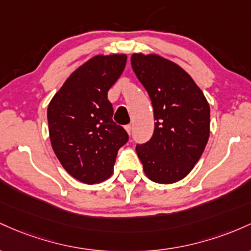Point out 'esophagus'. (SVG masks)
<instances>
[{"mask_svg": "<svg viewBox=\"0 0 251 251\" xmlns=\"http://www.w3.org/2000/svg\"><path fill=\"white\" fill-rule=\"evenodd\" d=\"M126 133H128V135H130L131 134V126L130 125L126 126Z\"/></svg>", "mask_w": 251, "mask_h": 251, "instance_id": "esophagus-1", "label": "esophagus"}]
</instances>
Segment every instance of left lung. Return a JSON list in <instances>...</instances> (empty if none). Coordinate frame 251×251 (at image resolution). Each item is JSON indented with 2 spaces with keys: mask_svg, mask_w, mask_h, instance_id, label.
<instances>
[{
  "mask_svg": "<svg viewBox=\"0 0 251 251\" xmlns=\"http://www.w3.org/2000/svg\"><path fill=\"white\" fill-rule=\"evenodd\" d=\"M137 79L147 90L155 129L136 153L147 178L157 184L184 179L199 161L210 136V105L199 86L178 64L159 54L134 53Z\"/></svg>",
  "mask_w": 251,
  "mask_h": 251,
  "instance_id": "obj_1",
  "label": "left lung"
}]
</instances>
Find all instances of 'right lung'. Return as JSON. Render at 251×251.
I'll return each mask as SVG.
<instances>
[{"label":"right lung","instance_id":"1","mask_svg":"<svg viewBox=\"0 0 251 251\" xmlns=\"http://www.w3.org/2000/svg\"><path fill=\"white\" fill-rule=\"evenodd\" d=\"M126 54H97L73 71L47 108L50 139L65 171L84 184L110 178L128 134L112 121L109 89L121 77Z\"/></svg>","mask_w":251,"mask_h":251}]
</instances>
